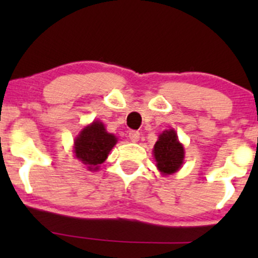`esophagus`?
<instances>
[{
  "instance_id": "1",
  "label": "esophagus",
  "mask_w": 258,
  "mask_h": 258,
  "mask_svg": "<svg viewBox=\"0 0 258 258\" xmlns=\"http://www.w3.org/2000/svg\"><path fill=\"white\" fill-rule=\"evenodd\" d=\"M139 136H141V135H139L138 131H130L128 132V138L131 139V142H133V143L138 142Z\"/></svg>"
}]
</instances>
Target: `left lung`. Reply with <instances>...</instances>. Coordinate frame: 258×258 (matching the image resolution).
I'll return each instance as SVG.
<instances>
[{"mask_svg": "<svg viewBox=\"0 0 258 258\" xmlns=\"http://www.w3.org/2000/svg\"><path fill=\"white\" fill-rule=\"evenodd\" d=\"M156 167L165 176L179 170L184 160V148L179 143L174 130H166L159 136L153 149Z\"/></svg>", "mask_w": 258, "mask_h": 258, "instance_id": "1", "label": "left lung"}]
</instances>
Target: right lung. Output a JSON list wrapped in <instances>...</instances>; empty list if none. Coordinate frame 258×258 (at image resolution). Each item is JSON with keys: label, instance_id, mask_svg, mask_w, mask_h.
Masks as SVG:
<instances>
[{"label": "right lung", "instance_id": "obj_1", "mask_svg": "<svg viewBox=\"0 0 258 258\" xmlns=\"http://www.w3.org/2000/svg\"><path fill=\"white\" fill-rule=\"evenodd\" d=\"M116 142V137L106 132L103 122L97 120L80 132L74 142V153L88 170L97 171Z\"/></svg>", "mask_w": 258, "mask_h": 258}]
</instances>
